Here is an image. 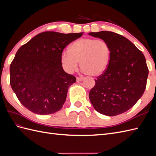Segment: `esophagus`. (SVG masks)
I'll return each instance as SVG.
<instances>
[{
    "instance_id": "34e87169",
    "label": "esophagus",
    "mask_w": 156,
    "mask_h": 156,
    "mask_svg": "<svg viewBox=\"0 0 156 156\" xmlns=\"http://www.w3.org/2000/svg\"><path fill=\"white\" fill-rule=\"evenodd\" d=\"M82 80H83V77H77V81H78V82L81 81Z\"/></svg>"
}]
</instances>
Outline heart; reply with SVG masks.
<instances>
[{"label": "heart", "mask_w": 156, "mask_h": 156, "mask_svg": "<svg viewBox=\"0 0 156 156\" xmlns=\"http://www.w3.org/2000/svg\"><path fill=\"white\" fill-rule=\"evenodd\" d=\"M111 50L103 40L84 37L74 41L68 51L61 55V62L67 72L72 73L78 68L79 62L84 73L96 76L107 69Z\"/></svg>", "instance_id": "b5f03b06"}]
</instances>
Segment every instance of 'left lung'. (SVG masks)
<instances>
[{
  "label": "left lung",
  "instance_id": "left-lung-1",
  "mask_svg": "<svg viewBox=\"0 0 156 156\" xmlns=\"http://www.w3.org/2000/svg\"><path fill=\"white\" fill-rule=\"evenodd\" d=\"M89 34L106 41L111 54L103 73L95 79L89 98L95 110L106 116L122 114L143 96L148 68L144 55L126 37L110 31Z\"/></svg>",
  "mask_w": 156,
  "mask_h": 156
}]
</instances>
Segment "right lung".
I'll use <instances>...</instances> for the list:
<instances>
[{
  "instance_id": "1",
  "label": "right lung",
  "mask_w": 156,
  "mask_h": 156,
  "mask_svg": "<svg viewBox=\"0 0 156 156\" xmlns=\"http://www.w3.org/2000/svg\"><path fill=\"white\" fill-rule=\"evenodd\" d=\"M83 32L40 33L18 49L10 67V85L21 104L35 114H53L62 107L68 88L76 82L66 73L61 55Z\"/></svg>"
}]
</instances>
